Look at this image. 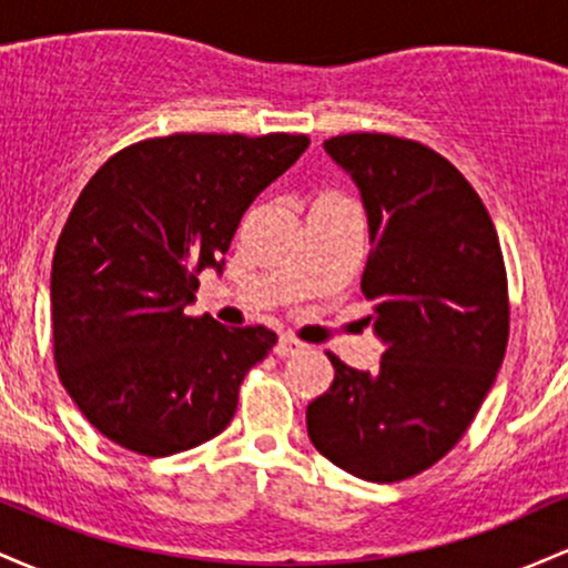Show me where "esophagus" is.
<instances>
[{
	"instance_id": "1",
	"label": "esophagus",
	"mask_w": 568,
	"mask_h": 568,
	"mask_svg": "<svg viewBox=\"0 0 568 568\" xmlns=\"http://www.w3.org/2000/svg\"><path fill=\"white\" fill-rule=\"evenodd\" d=\"M302 349H304V344L296 342L293 336H280L277 338V347H275L277 357H293V355H298Z\"/></svg>"
}]
</instances>
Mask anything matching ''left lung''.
Wrapping results in <instances>:
<instances>
[{
  "instance_id": "obj_1",
  "label": "left lung",
  "mask_w": 568,
  "mask_h": 568,
  "mask_svg": "<svg viewBox=\"0 0 568 568\" xmlns=\"http://www.w3.org/2000/svg\"><path fill=\"white\" fill-rule=\"evenodd\" d=\"M368 219L363 293L374 298L376 371L344 366L306 406L312 446L374 484L427 470L465 435L507 347L510 310L497 230L475 189L416 141L349 133L323 141Z\"/></svg>"
}]
</instances>
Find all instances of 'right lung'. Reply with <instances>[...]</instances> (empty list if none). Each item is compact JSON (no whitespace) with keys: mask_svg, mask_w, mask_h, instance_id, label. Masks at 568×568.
Returning <instances> with one entry per match:
<instances>
[{"mask_svg":"<svg viewBox=\"0 0 568 568\" xmlns=\"http://www.w3.org/2000/svg\"><path fill=\"white\" fill-rule=\"evenodd\" d=\"M306 146L288 133H175L122 149L82 189L50 275L55 366L109 440L171 456L230 425L240 382L277 336L186 306L202 270L224 272L247 205Z\"/></svg>","mask_w":568,"mask_h":568,"instance_id":"1","label":"right lung"}]
</instances>
